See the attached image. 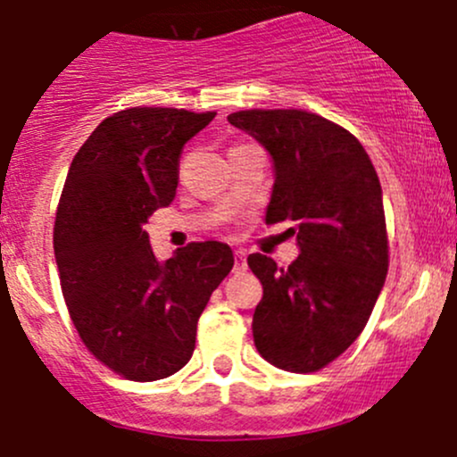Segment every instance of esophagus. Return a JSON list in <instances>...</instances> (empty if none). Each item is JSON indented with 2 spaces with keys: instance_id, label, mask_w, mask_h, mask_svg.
<instances>
[{
  "instance_id": "1",
  "label": "esophagus",
  "mask_w": 457,
  "mask_h": 457,
  "mask_svg": "<svg viewBox=\"0 0 457 457\" xmlns=\"http://www.w3.org/2000/svg\"><path fill=\"white\" fill-rule=\"evenodd\" d=\"M247 254L243 250L234 252V271H245L247 270Z\"/></svg>"
}]
</instances>
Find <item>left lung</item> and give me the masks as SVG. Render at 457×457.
<instances>
[{"label": "left lung", "instance_id": "left-lung-1", "mask_svg": "<svg viewBox=\"0 0 457 457\" xmlns=\"http://www.w3.org/2000/svg\"><path fill=\"white\" fill-rule=\"evenodd\" d=\"M228 121L270 154L265 220H294L289 232L301 250L287 270L265 254L247 258L262 283L254 345L280 370L318 371L361 336L385 285L380 181L361 141L318 114L241 110Z\"/></svg>", "mask_w": 457, "mask_h": 457}]
</instances>
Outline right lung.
<instances>
[{
    "mask_svg": "<svg viewBox=\"0 0 457 457\" xmlns=\"http://www.w3.org/2000/svg\"><path fill=\"white\" fill-rule=\"evenodd\" d=\"M214 117L121 110L87 137L63 183L53 237L63 298L86 347L128 380H161L187 365L196 322L234 265L219 241L159 261L143 228L174 201L179 154Z\"/></svg>",
    "mask_w": 457,
    "mask_h": 457,
    "instance_id": "obj_1",
    "label": "right lung"
}]
</instances>
